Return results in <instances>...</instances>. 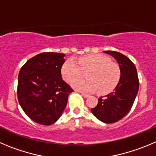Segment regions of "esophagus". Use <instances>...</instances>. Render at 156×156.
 Returning a JSON list of instances; mask_svg holds the SVG:
<instances>
[{
  "label": "esophagus",
  "instance_id": "obj_1",
  "mask_svg": "<svg viewBox=\"0 0 156 156\" xmlns=\"http://www.w3.org/2000/svg\"><path fill=\"white\" fill-rule=\"evenodd\" d=\"M81 95H82L84 98H87V97H88V94H85V93H81Z\"/></svg>",
  "mask_w": 156,
  "mask_h": 156
}]
</instances>
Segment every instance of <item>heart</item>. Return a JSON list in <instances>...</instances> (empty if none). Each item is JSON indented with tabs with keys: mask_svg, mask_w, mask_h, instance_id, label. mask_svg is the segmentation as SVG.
<instances>
[{
	"mask_svg": "<svg viewBox=\"0 0 156 156\" xmlns=\"http://www.w3.org/2000/svg\"><path fill=\"white\" fill-rule=\"evenodd\" d=\"M88 80L75 82L73 87L80 91L94 92L101 94L111 92L120 80L121 70L119 65L101 54H91L79 58L77 62L67 61L62 68V75L68 83L82 78L85 73Z\"/></svg>",
	"mask_w": 156,
	"mask_h": 156,
	"instance_id": "obj_1",
	"label": "heart"
}]
</instances>
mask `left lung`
<instances>
[{"label": "left lung", "mask_w": 156, "mask_h": 156, "mask_svg": "<svg viewBox=\"0 0 156 156\" xmlns=\"http://www.w3.org/2000/svg\"><path fill=\"white\" fill-rule=\"evenodd\" d=\"M116 59L121 70L117 86L110 94L98 98L97 106L91 112L105 123H114L124 118L132 108L139 88L137 70L126 55L114 51H105Z\"/></svg>", "instance_id": "8db88e82"}]
</instances>
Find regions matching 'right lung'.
<instances>
[{"instance_id": "1", "label": "right lung", "mask_w": 156, "mask_h": 156, "mask_svg": "<svg viewBox=\"0 0 156 156\" xmlns=\"http://www.w3.org/2000/svg\"><path fill=\"white\" fill-rule=\"evenodd\" d=\"M64 54L44 52L30 58L18 75L17 94L23 111L40 125L54 124L74 91L62 77Z\"/></svg>"}]
</instances>
